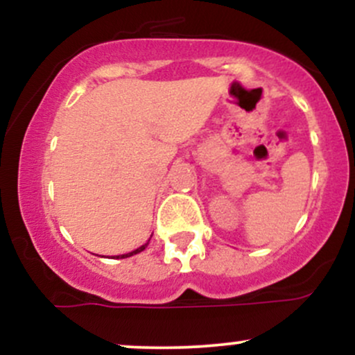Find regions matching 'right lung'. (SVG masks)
Here are the masks:
<instances>
[{
  "mask_svg": "<svg viewBox=\"0 0 355 355\" xmlns=\"http://www.w3.org/2000/svg\"><path fill=\"white\" fill-rule=\"evenodd\" d=\"M148 245V243H145V245H141V247H138L137 250H133V252H128V254H123V255H116L115 259H126V257H132V255H135V254H140V252H144L145 250V247Z\"/></svg>",
  "mask_w": 355,
  "mask_h": 355,
  "instance_id": "add662e5",
  "label": "right lung"
}]
</instances>
